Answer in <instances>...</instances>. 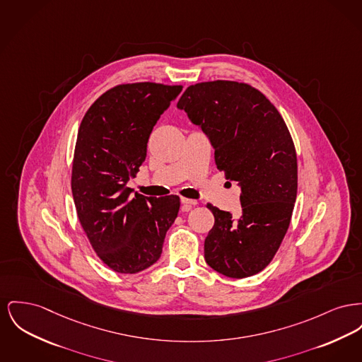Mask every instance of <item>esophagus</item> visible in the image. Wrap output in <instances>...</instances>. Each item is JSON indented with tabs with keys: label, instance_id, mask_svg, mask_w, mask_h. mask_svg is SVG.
<instances>
[{
	"label": "esophagus",
	"instance_id": "1",
	"mask_svg": "<svg viewBox=\"0 0 362 362\" xmlns=\"http://www.w3.org/2000/svg\"><path fill=\"white\" fill-rule=\"evenodd\" d=\"M180 201H182L183 205H186V206H189V208H190V206H195V205L198 204L195 199H190V198H182Z\"/></svg>",
	"mask_w": 362,
	"mask_h": 362
}]
</instances>
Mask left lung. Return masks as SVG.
Returning <instances> with one entry per match:
<instances>
[{
  "label": "left lung",
  "instance_id": "8db88e82",
  "mask_svg": "<svg viewBox=\"0 0 362 362\" xmlns=\"http://www.w3.org/2000/svg\"><path fill=\"white\" fill-rule=\"evenodd\" d=\"M177 107L208 135L217 170L240 187L238 220L208 204L214 226L205 261L224 276H253L276 255L294 209L298 165L290 131L261 91L233 81L189 86Z\"/></svg>",
  "mask_w": 362,
  "mask_h": 362
}]
</instances>
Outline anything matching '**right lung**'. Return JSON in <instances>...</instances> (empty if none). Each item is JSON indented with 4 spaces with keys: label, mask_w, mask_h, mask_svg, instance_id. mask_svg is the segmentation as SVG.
Listing matches in <instances>:
<instances>
[{
    "label": "right lung",
    "mask_w": 362,
    "mask_h": 362,
    "mask_svg": "<svg viewBox=\"0 0 362 362\" xmlns=\"http://www.w3.org/2000/svg\"><path fill=\"white\" fill-rule=\"evenodd\" d=\"M182 86L119 85L104 93L81 123L71 189L79 221L97 255L119 274H136L161 255L177 195L145 197L127 187L146 158L151 129Z\"/></svg>",
    "instance_id": "add662e5"
}]
</instances>
